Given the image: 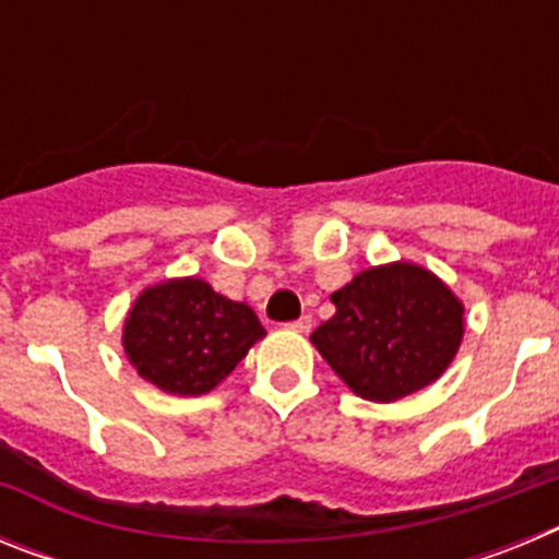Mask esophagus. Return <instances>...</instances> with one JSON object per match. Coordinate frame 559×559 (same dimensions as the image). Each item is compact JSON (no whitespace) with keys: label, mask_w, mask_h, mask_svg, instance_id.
I'll return each mask as SVG.
<instances>
[{"label":"esophagus","mask_w":559,"mask_h":559,"mask_svg":"<svg viewBox=\"0 0 559 559\" xmlns=\"http://www.w3.org/2000/svg\"><path fill=\"white\" fill-rule=\"evenodd\" d=\"M294 333H310V328H313V319L310 316H302V319H296V322L288 324Z\"/></svg>","instance_id":"34e87169"}]
</instances>
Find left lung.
<instances>
[{
	"mask_svg": "<svg viewBox=\"0 0 559 559\" xmlns=\"http://www.w3.org/2000/svg\"><path fill=\"white\" fill-rule=\"evenodd\" d=\"M330 299L335 316L310 341L358 397L392 403L419 392L459 353L464 305L423 265L360 271Z\"/></svg>",
	"mask_w": 559,
	"mask_h": 559,
	"instance_id": "1",
	"label": "left lung"
}]
</instances>
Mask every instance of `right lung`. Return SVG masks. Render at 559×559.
I'll list each match as a JSON object with an SVG mask.
<instances>
[{"label":"right lung","mask_w":559,"mask_h":559,"mask_svg":"<svg viewBox=\"0 0 559 559\" xmlns=\"http://www.w3.org/2000/svg\"><path fill=\"white\" fill-rule=\"evenodd\" d=\"M265 330L246 302H231L199 276L142 290L122 328L131 367L167 394L212 392Z\"/></svg>","instance_id":"obj_1"}]
</instances>
